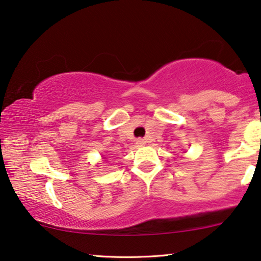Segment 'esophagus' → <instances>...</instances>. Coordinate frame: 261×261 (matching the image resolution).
<instances>
[{
	"mask_svg": "<svg viewBox=\"0 0 261 261\" xmlns=\"http://www.w3.org/2000/svg\"><path fill=\"white\" fill-rule=\"evenodd\" d=\"M136 142H137L138 145H144V144H145V141H144L143 138H138L137 141H136Z\"/></svg>",
	"mask_w": 261,
	"mask_h": 261,
	"instance_id": "esophagus-1",
	"label": "esophagus"
}]
</instances>
